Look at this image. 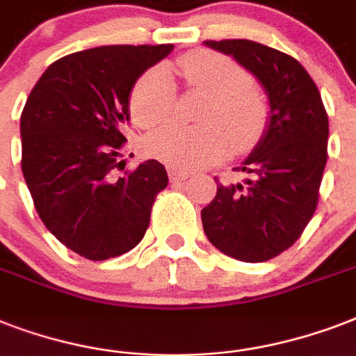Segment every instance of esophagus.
<instances>
[{
    "label": "esophagus",
    "instance_id": "esophagus-1",
    "mask_svg": "<svg viewBox=\"0 0 356 356\" xmlns=\"http://www.w3.org/2000/svg\"><path fill=\"white\" fill-rule=\"evenodd\" d=\"M168 177H170L172 183H179V181H184V179L188 177V172L179 170V168H168Z\"/></svg>",
    "mask_w": 356,
    "mask_h": 356
}]
</instances>
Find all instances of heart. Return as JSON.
I'll list each match as a JSON object with an SVG mask.
<instances>
[{"label":"heart","mask_w":356,"mask_h":356,"mask_svg":"<svg viewBox=\"0 0 356 356\" xmlns=\"http://www.w3.org/2000/svg\"><path fill=\"white\" fill-rule=\"evenodd\" d=\"M186 88L207 96L197 129L170 125L145 140V153L172 168L195 170L216 164L236 151L253 147L268 123V99L242 64L223 53L195 49L177 60ZM177 90L164 66L145 70L129 92V113L140 129L170 122Z\"/></svg>","instance_id":"obj_1"}]
</instances>
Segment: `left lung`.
<instances>
[{
  "instance_id": "obj_1",
  "label": "left lung",
  "mask_w": 356,
  "mask_h": 356,
  "mask_svg": "<svg viewBox=\"0 0 356 356\" xmlns=\"http://www.w3.org/2000/svg\"><path fill=\"white\" fill-rule=\"evenodd\" d=\"M205 44L248 68L268 92L271 108L264 138L234 168L249 179L218 184L201 222L222 253L266 262L292 248L314 216L327 164V111L309 72L286 53L242 38Z\"/></svg>"
}]
</instances>
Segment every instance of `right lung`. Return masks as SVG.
I'll use <instances>...</instances> for the list:
<instances>
[{
	"mask_svg": "<svg viewBox=\"0 0 356 356\" xmlns=\"http://www.w3.org/2000/svg\"><path fill=\"white\" fill-rule=\"evenodd\" d=\"M172 49L144 44L72 53L42 74L25 102L22 172L35 209L47 231L85 259H114L138 245L168 186L161 162L125 170L122 149L129 92Z\"/></svg>",
	"mask_w": 356,
	"mask_h": 356,
	"instance_id": "obj_1",
	"label": "right lung"
}]
</instances>
